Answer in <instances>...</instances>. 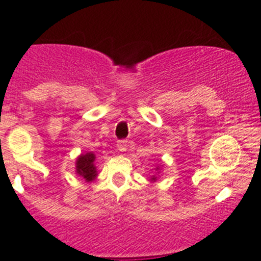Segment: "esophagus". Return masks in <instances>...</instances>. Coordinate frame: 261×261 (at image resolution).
<instances>
[{
    "label": "esophagus",
    "mask_w": 261,
    "mask_h": 261,
    "mask_svg": "<svg viewBox=\"0 0 261 261\" xmlns=\"http://www.w3.org/2000/svg\"><path fill=\"white\" fill-rule=\"evenodd\" d=\"M117 148L119 152H125L128 148V142L127 141H118L117 142Z\"/></svg>",
    "instance_id": "1"
}]
</instances>
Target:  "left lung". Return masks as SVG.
Wrapping results in <instances>:
<instances>
[{
  "instance_id": "1",
  "label": "left lung",
  "mask_w": 261,
  "mask_h": 261,
  "mask_svg": "<svg viewBox=\"0 0 261 261\" xmlns=\"http://www.w3.org/2000/svg\"><path fill=\"white\" fill-rule=\"evenodd\" d=\"M154 171L157 172V173H158V172L161 171V167H160V166H157V167H155V170H154ZM149 181H150V182H155V181H157V176H155V174H153V176H150V177H149Z\"/></svg>"
}]
</instances>
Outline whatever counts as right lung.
Here are the masks:
<instances>
[{
	"instance_id": "add662e5",
	"label": "right lung",
	"mask_w": 261,
	"mask_h": 261,
	"mask_svg": "<svg viewBox=\"0 0 261 261\" xmlns=\"http://www.w3.org/2000/svg\"><path fill=\"white\" fill-rule=\"evenodd\" d=\"M95 158L93 152H87L80 154L75 162V173L82 177L87 184H90L98 177Z\"/></svg>"
}]
</instances>
